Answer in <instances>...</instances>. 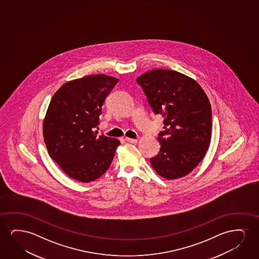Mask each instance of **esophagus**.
I'll return each mask as SVG.
<instances>
[{
  "mask_svg": "<svg viewBox=\"0 0 259 259\" xmlns=\"http://www.w3.org/2000/svg\"><path fill=\"white\" fill-rule=\"evenodd\" d=\"M125 141L131 143H137L138 140L137 139L125 138Z\"/></svg>",
  "mask_w": 259,
  "mask_h": 259,
  "instance_id": "1",
  "label": "esophagus"
}]
</instances>
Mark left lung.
Here are the masks:
<instances>
[{
	"mask_svg": "<svg viewBox=\"0 0 259 259\" xmlns=\"http://www.w3.org/2000/svg\"><path fill=\"white\" fill-rule=\"evenodd\" d=\"M149 105L161 114L160 151L150 158L156 174L167 179L184 177L205 156L211 137V107L195 79L171 70L156 69L139 76Z\"/></svg>",
	"mask_w": 259,
	"mask_h": 259,
	"instance_id": "left-lung-1",
	"label": "left lung"
}]
</instances>
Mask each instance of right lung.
<instances>
[{
  "instance_id": "obj_1",
  "label": "right lung",
  "mask_w": 259,
  "mask_h": 259,
  "mask_svg": "<svg viewBox=\"0 0 259 259\" xmlns=\"http://www.w3.org/2000/svg\"><path fill=\"white\" fill-rule=\"evenodd\" d=\"M117 81L108 75H89L66 82L50 101L43 121L44 142L50 157L73 180L88 183L101 177L120 144L94 131Z\"/></svg>"
}]
</instances>
